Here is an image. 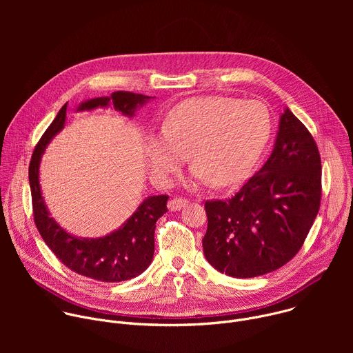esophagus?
Returning a JSON list of instances; mask_svg holds the SVG:
<instances>
[{
	"label": "esophagus",
	"instance_id": "34e87169",
	"mask_svg": "<svg viewBox=\"0 0 353 353\" xmlns=\"http://www.w3.org/2000/svg\"><path fill=\"white\" fill-rule=\"evenodd\" d=\"M188 204V201L185 198L181 196H174L169 201V210L170 211H180L183 207H185Z\"/></svg>",
	"mask_w": 353,
	"mask_h": 353
}]
</instances>
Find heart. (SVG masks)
Segmentation results:
<instances>
[{
    "label": "heart",
    "mask_w": 353,
    "mask_h": 353,
    "mask_svg": "<svg viewBox=\"0 0 353 353\" xmlns=\"http://www.w3.org/2000/svg\"><path fill=\"white\" fill-rule=\"evenodd\" d=\"M271 113L260 102L223 96L195 97L177 105L162 123V135L148 138L154 177L166 184L191 155L194 181L226 187L254 166L271 137Z\"/></svg>",
    "instance_id": "1"
}]
</instances>
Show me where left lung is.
I'll return each mask as SVG.
<instances>
[{
  "label": "left lung",
  "instance_id": "1",
  "mask_svg": "<svg viewBox=\"0 0 353 353\" xmlns=\"http://www.w3.org/2000/svg\"><path fill=\"white\" fill-rule=\"evenodd\" d=\"M320 203L317 143L286 109L264 166L232 198L205 201L207 261L233 278H254L283 267L303 245Z\"/></svg>",
  "mask_w": 353,
  "mask_h": 353
}]
</instances>
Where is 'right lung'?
<instances>
[{
  "instance_id": "obj_1",
  "label": "right lung",
  "mask_w": 353,
  "mask_h": 353,
  "mask_svg": "<svg viewBox=\"0 0 353 353\" xmlns=\"http://www.w3.org/2000/svg\"><path fill=\"white\" fill-rule=\"evenodd\" d=\"M149 96L119 90L112 96L90 99L81 103L78 110L106 108L125 116H134V110L142 106ZM67 103L61 108L53 123L39 139L29 165V184L34 225L48 248L71 271L102 282H121L142 274L154 259L157 221L168 212L169 195L146 198L132 216L116 232L100 239H78L68 234L50 216L40 191L39 165L47 143L60 132L65 123Z\"/></svg>"
}]
</instances>
